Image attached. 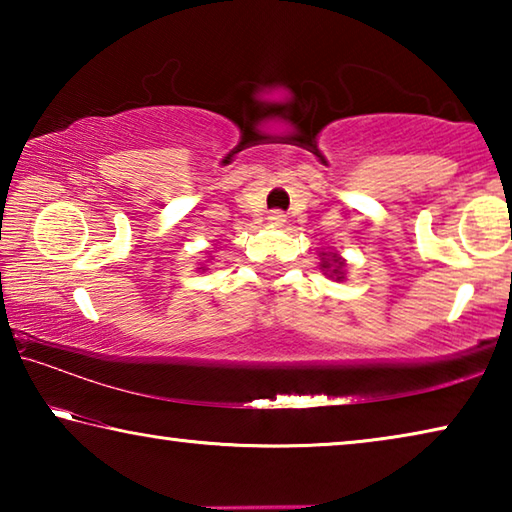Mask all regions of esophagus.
<instances>
[{
  "label": "esophagus",
  "instance_id": "obj_1",
  "mask_svg": "<svg viewBox=\"0 0 512 512\" xmlns=\"http://www.w3.org/2000/svg\"><path fill=\"white\" fill-rule=\"evenodd\" d=\"M268 223H271L273 228H282V225L287 223V216H284L280 210H273L271 214H268Z\"/></svg>",
  "mask_w": 512,
  "mask_h": 512
}]
</instances>
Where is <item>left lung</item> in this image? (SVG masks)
<instances>
[{
  "label": "left lung",
  "mask_w": 512,
  "mask_h": 512,
  "mask_svg": "<svg viewBox=\"0 0 512 512\" xmlns=\"http://www.w3.org/2000/svg\"><path fill=\"white\" fill-rule=\"evenodd\" d=\"M332 266H334V275H336V280H341V268H343V259H339V257H336L334 255V259H332ZM323 268H329V262H323Z\"/></svg>",
  "instance_id": "obj_1"
}]
</instances>
